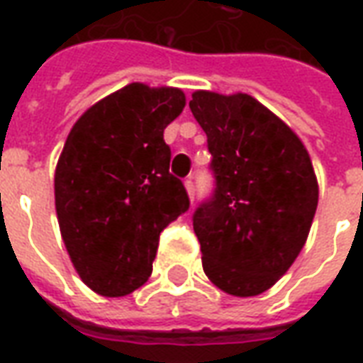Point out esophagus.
Here are the masks:
<instances>
[{"mask_svg": "<svg viewBox=\"0 0 363 363\" xmlns=\"http://www.w3.org/2000/svg\"><path fill=\"white\" fill-rule=\"evenodd\" d=\"M184 186H186V192H189L190 200H194V192H196V186H194V181H192V177H189V179L184 181Z\"/></svg>", "mask_w": 363, "mask_h": 363, "instance_id": "34e87169", "label": "esophagus"}]
</instances>
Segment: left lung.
<instances>
[{
    "instance_id": "obj_1",
    "label": "left lung",
    "mask_w": 363,
    "mask_h": 363,
    "mask_svg": "<svg viewBox=\"0 0 363 363\" xmlns=\"http://www.w3.org/2000/svg\"><path fill=\"white\" fill-rule=\"evenodd\" d=\"M208 135L216 189L192 225L206 276L237 297L288 272L311 229L319 186L301 140L245 93L196 91L189 103Z\"/></svg>"
}]
</instances>
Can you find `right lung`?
Here are the masks:
<instances>
[{
    "mask_svg": "<svg viewBox=\"0 0 363 363\" xmlns=\"http://www.w3.org/2000/svg\"><path fill=\"white\" fill-rule=\"evenodd\" d=\"M182 108L181 89L130 83L83 112L67 135L54 174L60 231L77 274L101 296L143 286L161 231L190 208L163 140Z\"/></svg>",
    "mask_w": 363,
    "mask_h": 363,
    "instance_id": "right-lung-1",
    "label": "right lung"
}]
</instances>
